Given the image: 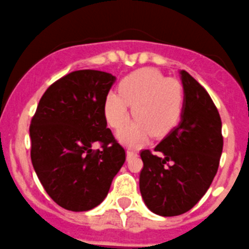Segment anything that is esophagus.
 Returning a JSON list of instances; mask_svg holds the SVG:
<instances>
[{
  "mask_svg": "<svg viewBox=\"0 0 249 249\" xmlns=\"http://www.w3.org/2000/svg\"><path fill=\"white\" fill-rule=\"evenodd\" d=\"M138 155V151L136 150V149H127V159H131L133 158V156H137Z\"/></svg>",
  "mask_w": 249,
  "mask_h": 249,
  "instance_id": "34e87169",
  "label": "esophagus"
}]
</instances>
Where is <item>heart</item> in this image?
Masks as SVG:
<instances>
[{"label":"heart","instance_id":"1","mask_svg":"<svg viewBox=\"0 0 249 249\" xmlns=\"http://www.w3.org/2000/svg\"><path fill=\"white\" fill-rule=\"evenodd\" d=\"M118 91H108L104 112L115 129L124 127L129 117V105L137 118L120 133L129 145L142 143L149 136L164 137L178 124L184 108V90L174 78H165L154 68H141L121 80Z\"/></svg>","mask_w":249,"mask_h":249}]
</instances>
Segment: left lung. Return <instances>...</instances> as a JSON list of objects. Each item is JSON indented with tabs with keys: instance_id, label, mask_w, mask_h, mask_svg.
<instances>
[{
	"instance_id": "1",
	"label": "left lung",
	"mask_w": 249,
	"mask_h": 249,
	"mask_svg": "<svg viewBox=\"0 0 249 249\" xmlns=\"http://www.w3.org/2000/svg\"><path fill=\"white\" fill-rule=\"evenodd\" d=\"M184 108L181 122L154 151H141L139 189L146 207L161 216L191 210L212 184L224 138L221 118L204 88L181 71Z\"/></svg>"
}]
</instances>
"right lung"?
<instances>
[{"instance_id": "1", "label": "right lung", "mask_w": 249, "mask_h": 249, "mask_svg": "<svg viewBox=\"0 0 249 249\" xmlns=\"http://www.w3.org/2000/svg\"><path fill=\"white\" fill-rule=\"evenodd\" d=\"M115 80L101 71L71 72L47 88L32 118L33 166L46 193L67 210L98 207L126 161L104 112ZM94 142L101 149L94 151Z\"/></svg>"}]
</instances>
